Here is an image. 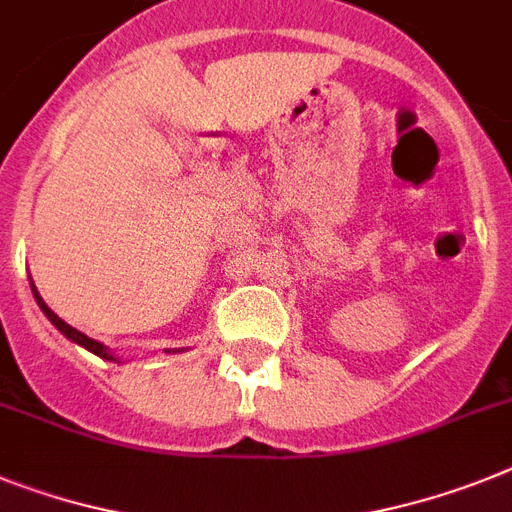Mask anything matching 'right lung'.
<instances>
[{"label":"right lung","mask_w":512,"mask_h":512,"mask_svg":"<svg viewBox=\"0 0 512 512\" xmlns=\"http://www.w3.org/2000/svg\"><path fill=\"white\" fill-rule=\"evenodd\" d=\"M30 289H33V296H36L38 307L44 309V315L49 317V320L54 322V325H57L59 330H62L64 336L70 338V341L80 343V346H85V349H88V351H93V354H96V356H101V359H114V356L109 354V349H106V346H103V343L93 341V338H88V336H85V333H80V330H75V328H72V325H67V322L62 320V317H57V315H54V312H51V309L46 307V302H44V299H41V296H38V291H36V286H33V283H30Z\"/></svg>","instance_id":"obj_1"}]
</instances>
